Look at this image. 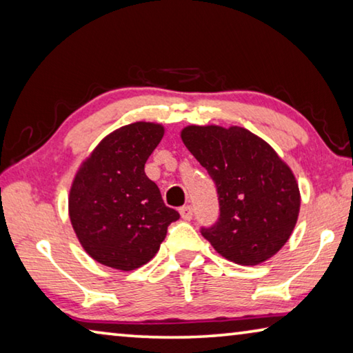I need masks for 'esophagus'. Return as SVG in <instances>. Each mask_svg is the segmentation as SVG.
Masks as SVG:
<instances>
[{
	"label": "esophagus",
	"instance_id": "34e87169",
	"mask_svg": "<svg viewBox=\"0 0 353 353\" xmlns=\"http://www.w3.org/2000/svg\"><path fill=\"white\" fill-rule=\"evenodd\" d=\"M179 212H181V216L185 221H190L191 216H193V208H191V205H183L179 208Z\"/></svg>",
	"mask_w": 353,
	"mask_h": 353
}]
</instances>
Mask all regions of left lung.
<instances>
[{
	"mask_svg": "<svg viewBox=\"0 0 353 353\" xmlns=\"http://www.w3.org/2000/svg\"><path fill=\"white\" fill-rule=\"evenodd\" d=\"M181 137L219 194L218 223L202 229V236L236 265L270 260L290 240L301 210L290 166L270 143L240 126L190 124Z\"/></svg>",
	"mask_w": 353,
	"mask_h": 353,
	"instance_id": "left-lung-1",
	"label": "left lung"
}]
</instances>
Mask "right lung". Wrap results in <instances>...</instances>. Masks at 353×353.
<instances>
[{
    "label": "right lung",
    "instance_id": "obj_1",
    "mask_svg": "<svg viewBox=\"0 0 353 353\" xmlns=\"http://www.w3.org/2000/svg\"><path fill=\"white\" fill-rule=\"evenodd\" d=\"M163 134L159 123L126 124L105 135L76 171L70 221L83 250L101 265L124 272L146 265L179 219L145 172Z\"/></svg>",
    "mask_w": 353,
    "mask_h": 353
}]
</instances>
